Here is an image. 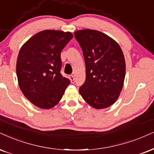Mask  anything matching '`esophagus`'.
Returning a JSON list of instances; mask_svg holds the SVG:
<instances>
[{
    "mask_svg": "<svg viewBox=\"0 0 154 154\" xmlns=\"http://www.w3.org/2000/svg\"><path fill=\"white\" fill-rule=\"evenodd\" d=\"M69 79H70V81H71V83H75V79H74V77H73V75H69Z\"/></svg>",
    "mask_w": 154,
    "mask_h": 154,
    "instance_id": "obj_1",
    "label": "esophagus"
}]
</instances>
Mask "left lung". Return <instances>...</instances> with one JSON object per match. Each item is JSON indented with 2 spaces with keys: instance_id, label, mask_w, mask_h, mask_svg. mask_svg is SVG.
Returning a JSON list of instances; mask_svg holds the SVG:
<instances>
[{
  "instance_id": "8db88e82",
  "label": "left lung",
  "mask_w": 154,
  "mask_h": 154,
  "mask_svg": "<svg viewBox=\"0 0 154 154\" xmlns=\"http://www.w3.org/2000/svg\"><path fill=\"white\" fill-rule=\"evenodd\" d=\"M86 64V81L79 93L96 109L109 107L122 91L126 63L120 45L106 34L91 29L75 31Z\"/></svg>"
}]
</instances>
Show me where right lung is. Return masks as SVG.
Segmentation results:
<instances>
[{
    "mask_svg": "<svg viewBox=\"0 0 154 154\" xmlns=\"http://www.w3.org/2000/svg\"><path fill=\"white\" fill-rule=\"evenodd\" d=\"M73 37L71 32L45 30L30 38L19 51V87L25 97L40 109L56 106L70 84L60 73V53Z\"/></svg>",
    "mask_w": 154,
    "mask_h": 154,
    "instance_id": "add662e5",
    "label": "right lung"
}]
</instances>
